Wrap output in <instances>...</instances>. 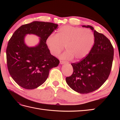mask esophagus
I'll return each mask as SVG.
<instances>
[{
  "instance_id": "1",
  "label": "esophagus",
  "mask_w": 120,
  "mask_h": 120,
  "mask_svg": "<svg viewBox=\"0 0 120 120\" xmlns=\"http://www.w3.org/2000/svg\"><path fill=\"white\" fill-rule=\"evenodd\" d=\"M60 63L61 64H65V63H68V62L64 61H60Z\"/></svg>"
}]
</instances>
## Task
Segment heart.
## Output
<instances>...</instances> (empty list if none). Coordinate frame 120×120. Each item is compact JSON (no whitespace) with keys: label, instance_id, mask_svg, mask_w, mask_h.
Masks as SVG:
<instances>
[{"label":"heart","instance_id":"obj_1","mask_svg":"<svg viewBox=\"0 0 120 120\" xmlns=\"http://www.w3.org/2000/svg\"><path fill=\"white\" fill-rule=\"evenodd\" d=\"M94 35L90 30L71 26H63L58 30L55 37L50 35L46 44L53 56L59 55L64 49L67 51L60 56L62 59L76 60L85 58L90 52L94 43Z\"/></svg>","mask_w":120,"mask_h":120}]
</instances>
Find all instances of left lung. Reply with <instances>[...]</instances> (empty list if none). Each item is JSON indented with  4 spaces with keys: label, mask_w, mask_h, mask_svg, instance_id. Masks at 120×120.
<instances>
[{
    "label": "left lung",
    "mask_w": 120,
    "mask_h": 120,
    "mask_svg": "<svg viewBox=\"0 0 120 120\" xmlns=\"http://www.w3.org/2000/svg\"><path fill=\"white\" fill-rule=\"evenodd\" d=\"M94 32V44L91 51L80 62L72 63L73 73L66 82L73 90L86 94L96 90L107 79L111 70L114 49L110 41L91 26L83 25Z\"/></svg>",
    "instance_id": "obj_1"
}]
</instances>
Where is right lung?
I'll use <instances>...</instances> for the list:
<instances>
[{
	"label": "right lung",
	"instance_id": "right-lung-1",
	"mask_svg": "<svg viewBox=\"0 0 120 120\" xmlns=\"http://www.w3.org/2000/svg\"><path fill=\"white\" fill-rule=\"evenodd\" d=\"M58 26L52 22L34 21L22 25L10 39L6 50L8 68L12 78L22 88L31 90L42 85L51 68L59 64L46 43ZM28 34L39 36V44L34 47L26 45L24 38Z\"/></svg>",
	"mask_w": 120,
	"mask_h": 120
}]
</instances>
